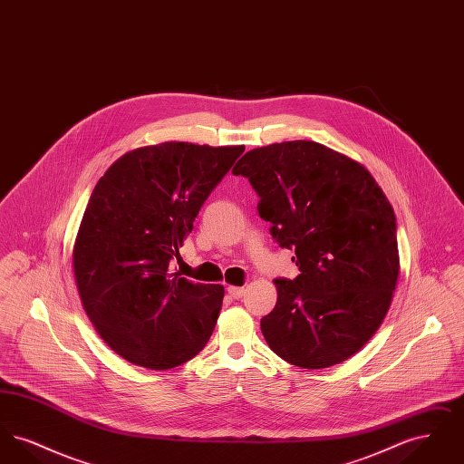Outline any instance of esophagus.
<instances>
[{"label": "esophagus", "mask_w": 464, "mask_h": 464, "mask_svg": "<svg viewBox=\"0 0 464 464\" xmlns=\"http://www.w3.org/2000/svg\"><path fill=\"white\" fill-rule=\"evenodd\" d=\"M227 294H229L233 299H242L243 295H245V288L229 285V287H227Z\"/></svg>", "instance_id": "34e87169"}]
</instances>
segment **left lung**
<instances>
[{
	"label": "left lung",
	"instance_id": "left-lung-1",
	"mask_svg": "<svg viewBox=\"0 0 464 464\" xmlns=\"http://www.w3.org/2000/svg\"><path fill=\"white\" fill-rule=\"evenodd\" d=\"M259 195V216L299 276L275 280L261 320L267 346L288 363L325 369L348 360L381 327L397 287V219L371 172L313 140L248 151L233 169Z\"/></svg>",
	"mask_w": 464,
	"mask_h": 464
}]
</instances>
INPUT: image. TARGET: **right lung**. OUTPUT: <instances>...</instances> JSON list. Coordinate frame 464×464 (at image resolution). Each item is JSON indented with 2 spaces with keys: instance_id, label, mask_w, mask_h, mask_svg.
I'll use <instances>...</instances> for the list:
<instances>
[{
  "instance_id": "obj_1",
  "label": "right lung",
  "mask_w": 464,
  "mask_h": 464,
  "mask_svg": "<svg viewBox=\"0 0 464 464\" xmlns=\"http://www.w3.org/2000/svg\"><path fill=\"white\" fill-rule=\"evenodd\" d=\"M243 151L146 146L116 160L93 188L72 248L74 280L97 334L133 365L174 369L210 339L224 287L193 284L170 263Z\"/></svg>"
}]
</instances>
